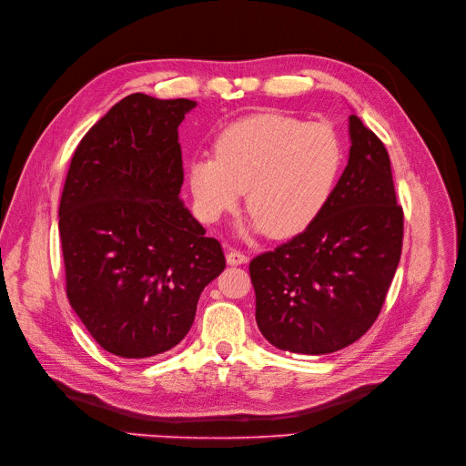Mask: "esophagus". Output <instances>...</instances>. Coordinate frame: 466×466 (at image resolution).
<instances>
[{
    "mask_svg": "<svg viewBox=\"0 0 466 466\" xmlns=\"http://www.w3.org/2000/svg\"><path fill=\"white\" fill-rule=\"evenodd\" d=\"M247 261H248V256L245 252L235 250V248H231L228 252V263L229 265H242V263H247Z\"/></svg>",
    "mask_w": 466,
    "mask_h": 466,
    "instance_id": "34e87169",
    "label": "esophagus"
}]
</instances>
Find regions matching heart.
<instances>
[{
	"instance_id": "1",
	"label": "heart",
	"mask_w": 466,
	"mask_h": 466,
	"mask_svg": "<svg viewBox=\"0 0 466 466\" xmlns=\"http://www.w3.org/2000/svg\"><path fill=\"white\" fill-rule=\"evenodd\" d=\"M216 157L189 165L198 212L216 221L235 210L247 189L250 228L275 238L303 233L334 195L345 165V144L328 123L284 114H256L219 132Z\"/></svg>"
}]
</instances>
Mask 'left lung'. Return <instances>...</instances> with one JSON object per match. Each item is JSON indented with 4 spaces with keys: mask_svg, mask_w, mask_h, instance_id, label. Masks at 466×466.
I'll use <instances>...</instances> for the list:
<instances>
[{
    "mask_svg": "<svg viewBox=\"0 0 466 466\" xmlns=\"http://www.w3.org/2000/svg\"><path fill=\"white\" fill-rule=\"evenodd\" d=\"M349 137V163L315 224L250 261L258 328L288 352L328 354L360 339L400 261L404 212L389 153L357 116Z\"/></svg>",
    "mask_w": 466,
    "mask_h": 466,
    "instance_id": "left-lung-1",
    "label": "left lung"
}]
</instances>
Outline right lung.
<instances>
[{
  "instance_id": "add662e5",
  "label": "right lung",
  "mask_w": 466,
  "mask_h": 466,
  "mask_svg": "<svg viewBox=\"0 0 466 466\" xmlns=\"http://www.w3.org/2000/svg\"><path fill=\"white\" fill-rule=\"evenodd\" d=\"M187 98L125 96L79 142L58 208L66 296L96 343L147 359L189 331L205 286L226 269L180 198L178 127Z\"/></svg>"
}]
</instances>
